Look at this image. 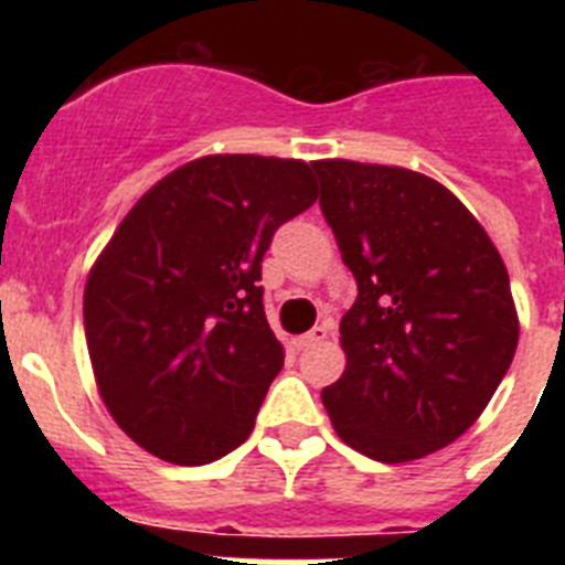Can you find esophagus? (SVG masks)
Masks as SVG:
<instances>
[{"mask_svg":"<svg viewBox=\"0 0 565 565\" xmlns=\"http://www.w3.org/2000/svg\"><path fill=\"white\" fill-rule=\"evenodd\" d=\"M328 337H331V326H317L311 333H306V337L294 339V348H297V351H308L313 344L326 342Z\"/></svg>","mask_w":565,"mask_h":565,"instance_id":"34e87169","label":"esophagus"}]
</instances>
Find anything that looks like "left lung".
Returning a JSON list of instances; mask_svg holds the SVG:
<instances>
[{
  "label": "left lung",
  "mask_w": 565,
  "mask_h": 565,
  "mask_svg": "<svg viewBox=\"0 0 565 565\" xmlns=\"http://www.w3.org/2000/svg\"><path fill=\"white\" fill-rule=\"evenodd\" d=\"M319 206L359 297L339 322L333 430L384 463L430 456L478 422L518 348L495 243L444 183L404 167L313 161Z\"/></svg>",
  "instance_id": "8db88e82"
}]
</instances>
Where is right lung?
I'll use <instances>...</instances> for the list:
<instances>
[{"mask_svg":"<svg viewBox=\"0 0 565 565\" xmlns=\"http://www.w3.org/2000/svg\"><path fill=\"white\" fill-rule=\"evenodd\" d=\"M313 201L311 163L203 154L147 189L96 257L84 333L98 396L154 458L201 467L254 430L286 362L259 263Z\"/></svg>","mask_w":565,"mask_h":565,"instance_id":"right-lung-1","label":"right lung"}]
</instances>
